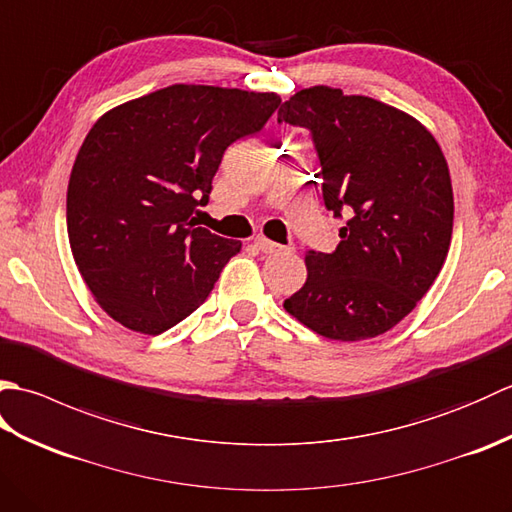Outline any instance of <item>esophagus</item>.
<instances>
[{
    "instance_id": "1",
    "label": "esophagus",
    "mask_w": 512,
    "mask_h": 512,
    "mask_svg": "<svg viewBox=\"0 0 512 512\" xmlns=\"http://www.w3.org/2000/svg\"><path fill=\"white\" fill-rule=\"evenodd\" d=\"M253 242H255V246H257L259 250H262V253H266V255H273V253H284V250H290V248H286V246H281V244L270 242V239H266V237H255Z\"/></svg>"
}]
</instances>
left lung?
Listing matches in <instances>:
<instances>
[{
	"mask_svg": "<svg viewBox=\"0 0 512 512\" xmlns=\"http://www.w3.org/2000/svg\"><path fill=\"white\" fill-rule=\"evenodd\" d=\"M277 123L308 129L325 209L350 217L334 253L306 255V284L284 308L325 339L385 334L427 295L449 253L453 189L440 145L413 116L328 85L290 96Z\"/></svg>",
	"mask_w": 512,
	"mask_h": 512,
	"instance_id": "1",
	"label": "left lung"
}]
</instances>
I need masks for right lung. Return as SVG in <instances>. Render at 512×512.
<instances>
[{
    "label": "right lung",
    "mask_w": 512,
    "mask_h": 512,
    "mask_svg": "<svg viewBox=\"0 0 512 512\" xmlns=\"http://www.w3.org/2000/svg\"><path fill=\"white\" fill-rule=\"evenodd\" d=\"M281 99L213 85H169L94 123L68 184L74 262L125 328L160 334L209 297L242 242L195 222L235 140L262 132Z\"/></svg>",
    "instance_id": "obj_1"
}]
</instances>
